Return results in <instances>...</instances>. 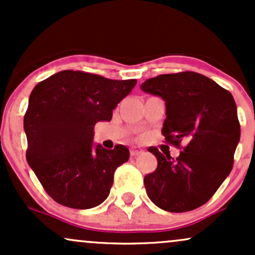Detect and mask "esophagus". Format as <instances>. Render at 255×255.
Segmentation results:
<instances>
[{"instance_id":"obj_1","label":"esophagus","mask_w":255,"mask_h":255,"mask_svg":"<svg viewBox=\"0 0 255 255\" xmlns=\"http://www.w3.org/2000/svg\"><path fill=\"white\" fill-rule=\"evenodd\" d=\"M140 153H142L141 148H139V147H131L130 148V156L131 157H135V156H137V154H140Z\"/></svg>"}]
</instances>
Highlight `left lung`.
I'll list each match as a JSON object with an SVG mask.
<instances>
[{
    "mask_svg": "<svg viewBox=\"0 0 255 255\" xmlns=\"http://www.w3.org/2000/svg\"><path fill=\"white\" fill-rule=\"evenodd\" d=\"M144 92L165 102L162 133L166 142L186 146L174 159L156 147L157 169L146 175L148 198L168 212H187L211 199L230 174L240 141L238 108L229 91L203 74L181 72L147 79Z\"/></svg>",
    "mask_w": 255,
    "mask_h": 255,
    "instance_id": "1",
    "label": "left lung"
}]
</instances>
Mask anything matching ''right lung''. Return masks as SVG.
<instances>
[{"label": "right lung", "mask_w": 255, "mask_h": 255, "mask_svg": "<svg viewBox=\"0 0 255 255\" xmlns=\"http://www.w3.org/2000/svg\"><path fill=\"white\" fill-rule=\"evenodd\" d=\"M135 79L111 80L80 71H62L32 90L24 118L26 159L50 197L72 209L98 206L110 193L118 166L129 150L93 146L95 125L135 86Z\"/></svg>", "instance_id": "add662e5"}]
</instances>
